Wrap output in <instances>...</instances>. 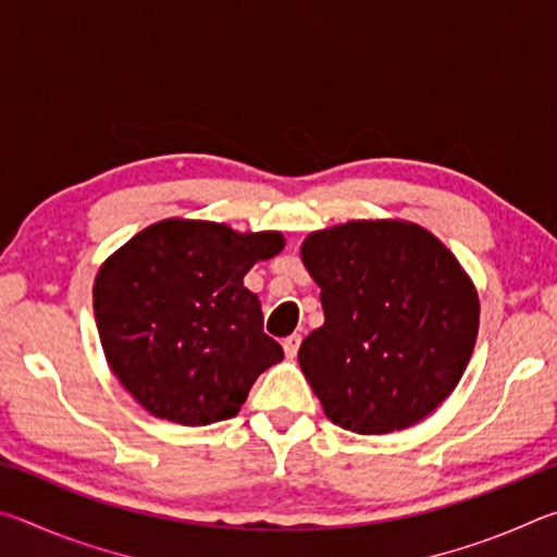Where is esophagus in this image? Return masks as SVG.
Here are the masks:
<instances>
[{
  "label": "esophagus",
  "mask_w": 557,
  "mask_h": 557,
  "mask_svg": "<svg viewBox=\"0 0 557 557\" xmlns=\"http://www.w3.org/2000/svg\"><path fill=\"white\" fill-rule=\"evenodd\" d=\"M299 344H301V336H299V334L287 336L285 342H282V348H285V356H287V358H295L297 351H299Z\"/></svg>",
  "instance_id": "obj_1"
}]
</instances>
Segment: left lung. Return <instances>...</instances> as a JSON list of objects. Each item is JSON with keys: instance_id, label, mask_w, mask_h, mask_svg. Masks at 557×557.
Wrapping results in <instances>:
<instances>
[{"instance_id": "left-lung-1", "label": "left lung", "mask_w": 557, "mask_h": 557, "mask_svg": "<svg viewBox=\"0 0 557 557\" xmlns=\"http://www.w3.org/2000/svg\"><path fill=\"white\" fill-rule=\"evenodd\" d=\"M301 262L322 287L324 324L297 356L334 425L405 430L455 391L474 351L479 299L435 235L351 221L309 235Z\"/></svg>"}]
</instances>
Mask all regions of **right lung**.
<instances>
[{
    "label": "right lung",
    "mask_w": 557,
    "mask_h": 557,
    "mask_svg": "<svg viewBox=\"0 0 557 557\" xmlns=\"http://www.w3.org/2000/svg\"><path fill=\"white\" fill-rule=\"evenodd\" d=\"M280 233L169 219L100 268L92 309L112 373L154 418L186 428L235 418L282 346L262 332L243 277L282 250Z\"/></svg>",
    "instance_id": "right-lung-1"
}]
</instances>
